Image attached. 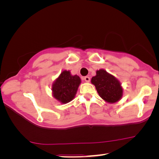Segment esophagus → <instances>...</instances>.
<instances>
[{
  "mask_svg": "<svg viewBox=\"0 0 159 159\" xmlns=\"http://www.w3.org/2000/svg\"><path fill=\"white\" fill-rule=\"evenodd\" d=\"M84 81H85L86 82H89L90 81V78L89 77H88V76H86V77H84Z\"/></svg>",
  "mask_w": 159,
  "mask_h": 159,
  "instance_id": "obj_1",
  "label": "esophagus"
}]
</instances>
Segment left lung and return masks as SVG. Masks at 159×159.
<instances>
[{
    "instance_id": "8db88e82",
    "label": "left lung",
    "mask_w": 159,
    "mask_h": 159,
    "mask_svg": "<svg viewBox=\"0 0 159 159\" xmlns=\"http://www.w3.org/2000/svg\"><path fill=\"white\" fill-rule=\"evenodd\" d=\"M91 83L95 86L100 97L107 103H116L122 97L123 88L120 82L103 69L96 71V75L92 77Z\"/></svg>"
}]
</instances>
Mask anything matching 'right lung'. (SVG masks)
<instances>
[{
  "label": "right lung",
  "mask_w": 159,
  "mask_h": 159,
  "mask_svg": "<svg viewBox=\"0 0 159 159\" xmlns=\"http://www.w3.org/2000/svg\"><path fill=\"white\" fill-rule=\"evenodd\" d=\"M81 83L79 76L71 75L70 71H63L52 84L54 98L61 103H67L75 98Z\"/></svg>",
  "instance_id": "obj_1"
}]
</instances>
